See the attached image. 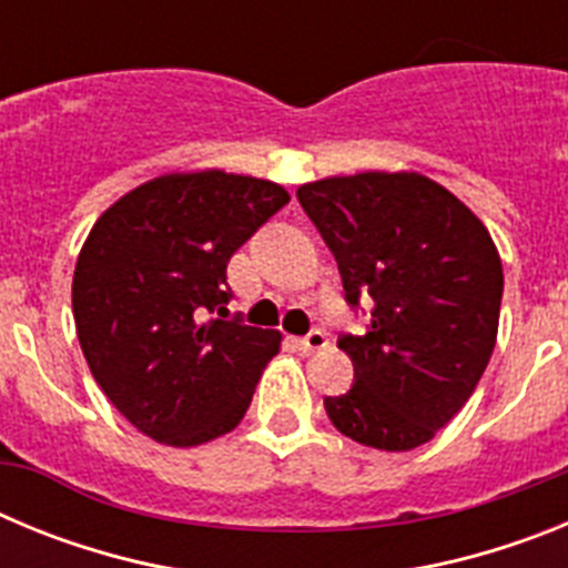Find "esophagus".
Masks as SVG:
<instances>
[{"mask_svg":"<svg viewBox=\"0 0 568 568\" xmlns=\"http://www.w3.org/2000/svg\"><path fill=\"white\" fill-rule=\"evenodd\" d=\"M298 346L304 349V353H321V349H327V346H329V338H327V333L313 329V333L304 335V338L298 341Z\"/></svg>","mask_w":568,"mask_h":568,"instance_id":"obj_1","label":"esophagus"}]
</instances>
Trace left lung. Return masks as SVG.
I'll use <instances>...</instances> for the list:
<instances>
[{
    "label": "left lung",
    "mask_w": 568,
    "mask_h": 568,
    "mask_svg": "<svg viewBox=\"0 0 568 568\" xmlns=\"http://www.w3.org/2000/svg\"><path fill=\"white\" fill-rule=\"evenodd\" d=\"M298 202L338 261L346 304H375L366 333L338 341L355 384L324 398L329 420L384 453L433 440L498 338L504 267L489 230L420 173L329 175L301 184Z\"/></svg>",
    "instance_id": "left-lung-1"
}]
</instances>
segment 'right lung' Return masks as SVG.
<instances>
[{"label":"right lung","mask_w":568,"mask_h":568,"mask_svg":"<svg viewBox=\"0 0 568 568\" xmlns=\"http://www.w3.org/2000/svg\"><path fill=\"white\" fill-rule=\"evenodd\" d=\"M290 202L281 184L224 170L168 173L97 219L73 273V318L110 404L168 446L239 426L278 329L224 318L235 250Z\"/></svg>","instance_id":"obj_1"}]
</instances>
